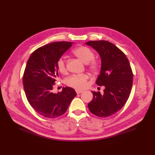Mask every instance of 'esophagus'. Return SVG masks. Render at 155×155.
Returning <instances> with one entry per match:
<instances>
[{"instance_id": "1", "label": "esophagus", "mask_w": 155, "mask_h": 155, "mask_svg": "<svg viewBox=\"0 0 155 155\" xmlns=\"http://www.w3.org/2000/svg\"><path fill=\"white\" fill-rule=\"evenodd\" d=\"M76 93H77V94H81V93H83V91L77 89V90H76Z\"/></svg>"}]
</instances>
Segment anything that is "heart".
I'll return each mask as SVG.
<instances>
[{"label": "heart", "mask_w": 155, "mask_h": 155, "mask_svg": "<svg viewBox=\"0 0 155 155\" xmlns=\"http://www.w3.org/2000/svg\"><path fill=\"white\" fill-rule=\"evenodd\" d=\"M73 54L81 59L83 62L88 64V68L91 71L97 72L100 68V61L94 59V53L90 48L85 46H79L72 51ZM57 70L62 74L67 73V69L63 58H60L57 62ZM88 76L86 74H73L67 78L66 83L69 87H73L78 89L84 88L87 86Z\"/></svg>", "instance_id": "obj_1"}]
</instances>
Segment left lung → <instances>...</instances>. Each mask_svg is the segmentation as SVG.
<instances>
[{"instance_id":"left-lung-1","label":"left lung","mask_w":155,"mask_h":155,"mask_svg":"<svg viewBox=\"0 0 155 155\" xmlns=\"http://www.w3.org/2000/svg\"><path fill=\"white\" fill-rule=\"evenodd\" d=\"M86 45L96 50L101 58V73L96 83L104 86V94L93 91V98L88 104L92 113L108 117L120 110L127 103L133 86V74L124 52L106 41H88Z\"/></svg>"}]
</instances>
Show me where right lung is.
Masks as SVG:
<instances>
[{"instance_id": "right-lung-1", "label": "right lung", "mask_w": 155, "mask_h": 155, "mask_svg": "<svg viewBox=\"0 0 155 155\" xmlns=\"http://www.w3.org/2000/svg\"><path fill=\"white\" fill-rule=\"evenodd\" d=\"M72 42H55L35 50L29 57L23 74V87L31 106L42 116L54 118L63 114L76 97L72 88L52 93L58 77L57 62Z\"/></svg>"}]
</instances>
